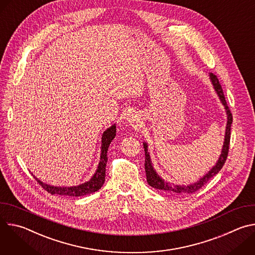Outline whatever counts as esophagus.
<instances>
[{"label":"esophagus","mask_w":255,"mask_h":255,"mask_svg":"<svg viewBox=\"0 0 255 255\" xmlns=\"http://www.w3.org/2000/svg\"><path fill=\"white\" fill-rule=\"evenodd\" d=\"M136 121H137V119H136V117L135 116H130L129 118H128V122L131 124V125H133V124H135L136 123Z\"/></svg>","instance_id":"1"}]
</instances>
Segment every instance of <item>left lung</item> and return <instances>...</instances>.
Here are the masks:
<instances>
[{"label": "left lung", "mask_w": 255, "mask_h": 255, "mask_svg": "<svg viewBox=\"0 0 255 255\" xmlns=\"http://www.w3.org/2000/svg\"><path fill=\"white\" fill-rule=\"evenodd\" d=\"M210 79L212 81V84L214 86L215 91L217 92L218 96H219L222 104L225 106L226 112H227V119H228L227 127H226V133H225V141H224L222 153L219 157V160H218L216 165L206 175H204L200 180H198L197 183H195L193 185H189V186L173 185V184H169V183H166V181H164L161 177H159V175L153 169L152 164H151V160H150V156H149V153H148V149H147V144L143 143V147H144V151H145V163H144L145 172H146L147 183L150 187H152L154 189H157V190H161V191H165V192L173 193V194H179V195L193 194V193L199 191L203 186H205L210 180V178H212L214 175H216L223 167V165H224V163L227 159L228 152H229V144H230V137H231V124H232V121H233V117H232V113L229 110L227 102L225 100V96H224L222 87L219 83V80H218L217 76L212 74V72L210 74Z\"/></svg>", "instance_id": "left-lung-1"}]
</instances>
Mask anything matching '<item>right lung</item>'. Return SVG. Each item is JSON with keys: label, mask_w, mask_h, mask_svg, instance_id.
I'll return each instance as SVG.
<instances>
[{"label": "right lung", "mask_w": 255, "mask_h": 255, "mask_svg": "<svg viewBox=\"0 0 255 255\" xmlns=\"http://www.w3.org/2000/svg\"><path fill=\"white\" fill-rule=\"evenodd\" d=\"M116 136V126L113 125L109 129H107L103 136H102V152H101V158H100V163L98 166V169L94 176L87 181L85 184H82L78 187H53L46 185L39 179L36 178L37 183L49 194L51 195H60V196H68V197H82L86 195L93 194L97 191H99L102 186L105 183V176H106V164L108 161V156L107 152L109 149V145L112 142V140Z\"/></svg>", "instance_id": "1"}]
</instances>
